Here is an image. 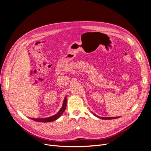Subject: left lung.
<instances>
[{"instance_id": "8db88e82", "label": "left lung", "mask_w": 151, "mask_h": 151, "mask_svg": "<svg viewBox=\"0 0 151 151\" xmlns=\"http://www.w3.org/2000/svg\"><path fill=\"white\" fill-rule=\"evenodd\" d=\"M94 115L95 116H97L98 118H101V119H116V118H119V117H118V116H117V117H100V116H97V115H95L94 114Z\"/></svg>"}]
</instances>
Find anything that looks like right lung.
<instances>
[{
  "mask_svg": "<svg viewBox=\"0 0 151 151\" xmlns=\"http://www.w3.org/2000/svg\"><path fill=\"white\" fill-rule=\"evenodd\" d=\"M66 103H67V99H66V96L65 98H64V99L61 108L60 109V110L58 111V112L57 114H55V115H54L52 116L48 117V118H38V119H37V118H30V119H33V121H37V122H48L54 121L57 119L63 114L64 111L66 110Z\"/></svg>",
  "mask_w": 151,
  "mask_h": 151,
  "instance_id": "right-lung-1",
  "label": "right lung"
}]
</instances>
